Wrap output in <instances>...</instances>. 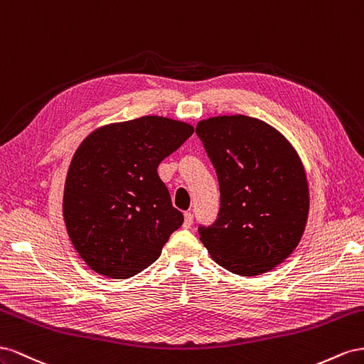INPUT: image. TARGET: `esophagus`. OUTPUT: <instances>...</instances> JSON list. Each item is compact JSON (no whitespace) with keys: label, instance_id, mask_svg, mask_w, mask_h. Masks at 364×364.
Wrapping results in <instances>:
<instances>
[{"label":"esophagus","instance_id":"1","mask_svg":"<svg viewBox=\"0 0 364 364\" xmlns=\"http://www.w3.org/2000/svg\"><path fill=\"white\" fill-rule=\"evenodd\" d=\"M192 224H193V215L191 212H186L184 213V223H183V225L186 228H189Z\"/></svg>","mask_w":364,"mask_h":364}]
</instances>
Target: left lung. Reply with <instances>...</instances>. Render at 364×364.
Returning a JSON list of instances; mask_svg holds the SVG:
<instances>
[{"label": "left lung", "mask_w": 364, "mask_h": 364, "mask_svg": "<svg viewBox=\"0 0 364 364\" xmlns=\"http://www.w3.org/2000/svg\"><path fill=\"white\" fill-rule=\"evenodd\" d=\"M220 181L221 207L200 241L213 261L240 276L282 264L302 240L309 191L299 154L262 120L218 116L196 124Z\"/></svg>", "instance_id": "1"}]
</instances>
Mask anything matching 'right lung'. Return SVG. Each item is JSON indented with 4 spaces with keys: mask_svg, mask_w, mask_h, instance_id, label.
I'll list each match as a JSON object with an SVG mask.
<instances>
[{
    "mask_svg": "<svg viewBox=\"0 0 364 364\" xmlns=\"http://www.w3.org/2000/svg\"><path fill=\"white\" fill-rule=\"evenodd\" d=\"M192 134L189 123L144 116L100 127L79 144L62 210L70 240L92 272L128 279L160 257L184 218L157 168Z\"/></svg>",
    "mask_w": 364,
    "mask_h": 364,
    "instance_id": "obj_1",
    "label": "right lung"
}]
</instances>
